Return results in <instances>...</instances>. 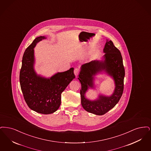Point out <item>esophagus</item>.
<instances>
[{"instance_id":"obj_1","label":"esophagus","mask_w":151,"mask_h":151,"mask_svg":"<svg viewBox=\"0 0 151 151\" xmlns=\"http://www.w3.org/2000/svg\"><path fill=\"white\" fill-rule=\"evenodd\" d=\"M79 73V69L78 68H76L74 69V73L75 74L76 76H77L78 75Z\"/></svg>"}]
</instances>
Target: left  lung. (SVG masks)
I'll list each match as a JSON object with an SVG mask.
<instances>
[{
	"label": "left lung",
	"mask_w": 151,
	"mask_h": 151,
	"mask_svg": "<svg viewBox=\"0 0 151 151\" xmlns=\"http://www.w3.org/2000/svg\"><path fill=\"white\" fill-rule=\"evenodd\" d=\"M104 61L94 60L81 66L78 79L81 83L80 91L81 104L86 111L96 115H103L118 103L124 87L125 72L121 53L111 40L107 41L103 50ZM104 70L115 80V90L111 97L100 96L96 101H90L85 98L84 94L89 86L93 87V76Z\"/></svg>",
	"instance_id": "8db88e82"
}]
</instances>
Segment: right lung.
Here are the masks:
<instances>
[{
    "mask_svg": "<svg viewBox=\"0 0 151 151\" xmlns=\"http://www.w3.org/2000/svg\"><path fill=\"white\" fill-rule=\"evenodd\" d=\"M45 37L36 38L24 53L20 72L21 91L27 105L34 111L48 114L56 111L61 104V93L75 78L74 68L58 73L50 78L37 76L33 65L34 48Z\"/></svg>",
    "mask_w": 151,
    "mask_h": 151,
    "instance_id": "obj_1",
    "label": "right lung"
}]
</instances>
